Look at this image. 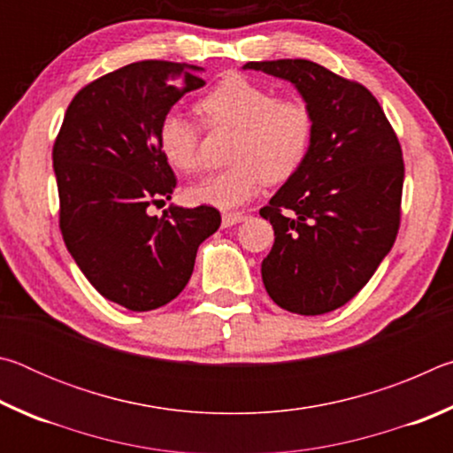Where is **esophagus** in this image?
Wrapping results in <instances>:
<instances>
[{
	"label": "esophagus",
	"mask_w": 453,
	"mask_h": 453,
	"mask_svg": "<svg viewBox=\"0 0 453 453\" xmlns=\"http://www.w3.org/2000/svg\"><path fill=\"white\" fill-rule=\"evenodd\" d=\"M242 221H245V213H224V218H221V227L242 224Z\"/></svg>",
	"instance_id": "obj_1"
}]
</instances>
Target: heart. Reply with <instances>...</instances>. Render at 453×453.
<instances>
[{
	"label": "heart",
	"instance_id": "obj_1",
	"mask_svg": "<svg viewBox=\"0 0 453 453\" xmlns=\"http://www.w3.org/2000/svg\"><path fill=\"white\" fill-rule=\"evenodd\" d=\"M197 110L210 126L232 127L237 135L229 150L234 165L189 186V203L240 208L262 194L265 181L289 180L308 157L313 113L302 97H278L264 83L229 73L199 99ZM157 143L173 170L191 173L199 167V127L186 113H165Z\"/></svg>",
	"mask_w": 453,
	"mask_h": 453
}]
</instances>
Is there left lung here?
I'll return each mask as SVG.
<instances>
[{
	"label": "left lung",
	"mask_w": 453,
	"mask_h": 453,
	"mask_svg": "<svg viewBox=\"0 0 453 453\" xmlns=\"http://www.w3.org/2000/svg\"><path fill=\"white\" fill-rule=\"evenodd\" d=\"M243 70L291 81L313 113L303 165L259 210L275 235L262 262L265 291L300 316L334 311L370 281L395 242L400 142L372 91L324 65L275 59Z\"/></svg>",
	"instance_id": "obj_1"
}]
</instances>
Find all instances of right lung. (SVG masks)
I'll list each match as a JSON object with an SVG mask.
<instances>
[{
  "mask_svg": "<svg viewBox=\"0 0 453 453\" xmlns=\"http://www.w3.org/2000/svg\"><path fill=\"white\" fill-rule=\"evenodd\" d=\"M203 67L145 59L80 89L53 145L59 229L83 275L105 300L132 311L170 303L188 286L199 243L218 232L216 208L172 199L175 175L159 151V121L205 86Z\"/></svg>",
  "mask_w": 453,
  "mask_h": 453,
  "instance_id": "right-lung-1",
  "label": "right lung"
}]
</instances>
